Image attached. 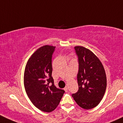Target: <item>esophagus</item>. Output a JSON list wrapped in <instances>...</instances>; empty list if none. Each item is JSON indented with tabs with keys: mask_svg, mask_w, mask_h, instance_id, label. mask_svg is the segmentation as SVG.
Segmentation results:
<instances>
[{
	"mask_svg": "<svg viewBox=\"0 0 123 123\" xmlns=\"http://www.w3.org/2000/svg\"><path fill=\"white\" fill-rule=\"evenodd\" d=\"M64 90H65V92H67L68 91V86H66L65 88H64Z\"/></svg>",
	"mask_w": 123,
	"mask_h": 123,
	"instance_id": "obj_1",
	"label": "esophagus"
}]
</instances>
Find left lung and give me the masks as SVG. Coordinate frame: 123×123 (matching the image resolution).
Segmentation results:
<instances>
[{
    "mask_svg": "<svg viewBox=\"0 0 123 123\" xmlns=\"http://www.w3.org/2000/svg\"><path fill=\"white\" fill-rule=\"evenodd\" d=\"M78 56V91L72 94L77 104L89 110L98 105L103 99L107 86V78L103 64L97 56L83 46L74 47Z\"/></svg>",
    "mask_w": 123,
    "mask_h": 123,
    "instance_id": "8db88e82",
    "label": "left lung"
}]
</instances>
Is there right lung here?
<instances>
[{
	"label": "right lung",
	"mask_w": 123,
	"mask_h": 123,
	"mask_svg": "<svg viewBox=\"0 0 123 123\" xmlns=\"http://www.w3.org/2000/svg\"><path fill=\"white\" fill-rule=\"evenodd\" d=\"M55 46L45 45L28 59L24 72V86L32 104L47 113L54 111L65 91L57 88L52 77V57Z\"/></svg>",
	"instance_id": "right-lung-1"
}]
</instances>
